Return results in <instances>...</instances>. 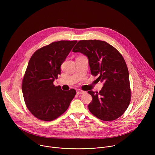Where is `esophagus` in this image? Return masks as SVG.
<instances>
[{
    "instance_id": "1",
    "label": "esophagus",
    "mask_w": 155,
    "mask_h": 155,
    "mask_svg": "<svg viewBox=\"0 0 155 155\" xmlns=\"http://www.w3.org/2000/svg\"><path fill=\"white\" fill-rule=\"evenodd\" d=\"M83 93H84V91H83V90H80V89H78V90H77V94H83Z\"/></svg>"
}]
</instances>
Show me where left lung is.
Masks as SVG:
<instances>
[{"instance_id":"left-lung-1","label":"left lung","mask_w":155,"mask_h":155,"mask_svg":"<svg viewBox=\"0 0 155 155\" xmlns=\"http://www.w3.org/2000/svg\"><path fill=\"white\" fill-rule=\"evenodd\" d=\"M89 61L91 73L103 81L98 93L89 91L93 99L88 105L90 112L103 121H113L120 117L130 101L129 72L126 62L113 46L102 40H80L73 48Z\"/></svg>"}]
</instances>
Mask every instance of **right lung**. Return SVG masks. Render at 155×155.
<instances>
[{
	"instance_id": "obj_1",
	"label": "right lung",
	"mask_w": 155,
	"mask_h": 155,
	"mask_svg": "<svg viewBox=\"0 0 155 155\" xmlns=\"http://www.w3.org/2000/svg\"><path fill=\"white\" fill-rule=\"evenodd\" d=\"M77 42L61 40L37 50L31 56L22 83L25 102L31 113L50 121L68 110L76 91L62 90L53 81L61 74V65Z\"/></svg>"
}]
</instances>
